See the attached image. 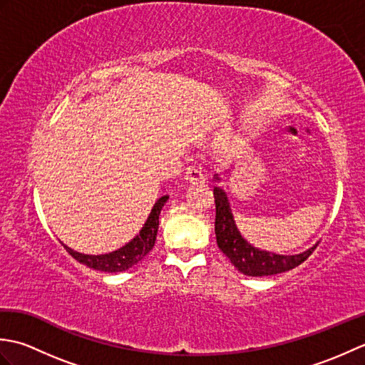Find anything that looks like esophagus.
<instances>
[{"label":"esophagus","mask_w":365,"mask_h":365,"mask_svg":"<svg viewBox=\"0 0 365 365\" xmlns=\"http://www.w3.org/2000/svg\"><path fill=\"white\" fill-rule=\"evenodd\" d=\"M185 180H187L188 183H204L205 182V175L200 173L199 169L188 168L187 173H185Z\"/></svg>","instance_id":"esophagus-1"}]
</instances>
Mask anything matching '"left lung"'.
Listing matches in <instances>:
<instances>
[{"instance_id":"obj_1","label":"left lung","mask_w":365,"mask_h":365,"mask_svg":"<svg viewBox=\"0 0 365 365\" xmlns=\"http://www.w3.org/2000/svg\"><path fill=\"white\" fill-rule=\"evenodd\" d=\"M215 180H221L220 175H215ZM215 204H216V218H215V234L216 243L222 254L232 262L240 273L246 276L262 277L279 274L301 265L312 251L317 247L314 245L309 250L299 254H276L252 246L245 237H242L235 224L234 215H232L230 202L226 191L220 187H215Z\"/></svg>"}]
</instances>
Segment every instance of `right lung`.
I'll list each match as a JSON object with an SVG mask.
<instances>
[{
	"mask_svg": "<svg viewBox=\"0 0 365 365\" xmlns=\"http://www.w3.org/2000/svg\"><path fill=\"white\" fill-rule=\"evenodd\" d=\"M169 196H161L157 202L153 204L150 215L147 216V221L144 222L143 229L139 230V234L123 245L119 250L108 254H100V255H91V254H81L78 251H73L72 247H68L63 243L66 251L72 255L75 260H78L83 265H86L92 269L97 271H105V273H120V271H125L136 265L138 262H141L155 245V240H157V232H158V218L163 205L168 202Z\"/></svg>",
	"mask_w": 365,
	"mask_h": 365,
	"instance_id": "obj_1",
	"label": "right lung"
}]
</instances>
